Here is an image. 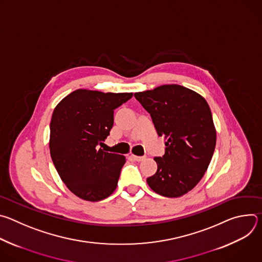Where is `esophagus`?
Returning a JSON list of instances; mask_svg holds the SVG:
<instances>
[{"label": "esophagus", "mask_w": 262, "mask_h": 262, "mask_svg": "<svg viewBox=\"0 0 262 262\" xmlns=\"http://www.w3.org/2000/svg\"><path fill=\"white\" fill-rule=\"evenodd\" d=\"M132 158L135 161H137V162H141V161H143L145 159V157H138V156H134V155H132Z\"/></svg>", "instance_id": "esophagus-1"}]
</instances>
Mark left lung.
Wrapping results in <instances>:
<instances>
[{
  "label": "left lung",
  "mask_w": 262,
  "mask_h": 262,
  "mask_svg": "<svg viewBox=\"0 0 262 262\" xmlns=\"http://www.w3.org/2000/svg\"><path fill=\"white\" fill-rule=\"evenodd\" d=\"M135 97L167 140L165 155L155 158L158 171L147 183L162 196L180 197L195 188L211 161L216 133L210 107L200 94L180 85H163Z\"/></svg>",
  "instance_id": "1"
}]
</instances>
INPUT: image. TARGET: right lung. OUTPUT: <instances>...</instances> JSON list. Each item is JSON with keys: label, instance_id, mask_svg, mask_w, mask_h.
Listing matches in <instances>:
<instances>
[{"label": "right lung", "instance_id": "obj_1", "mask_svg": "<svg viewBox=\"0 0 262 262\" xmlns=\"http://www.w3.org/2000/svg\"><path fill=\"white\" fill-rule=\"evenodd\" d=\"M133 93L78 89L55 107L50 128V152L70 192L86 201H100L118 184L125 157L103 151L102 142L114 124V110Z\"/></svg>", "mask_w": 262, "mask_h": 262}]
</instances>
